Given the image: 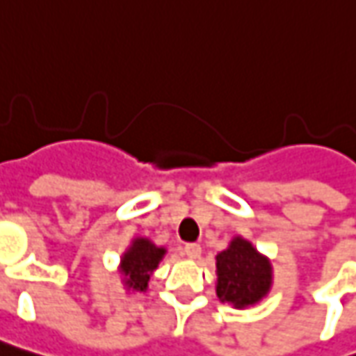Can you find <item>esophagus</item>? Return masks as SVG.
<instances>
[{"label":"esophagus","instance_id":"esophagus-1","mask_svg":"<svg viewBox=\"0 0 356 356\" xmlns=\"http://www.w3.org/2000/svg\"><path fill=\"white\" fill-rule=\"evenodd\" d=\"M185 254L189 256L191 260H197L201 256V246L199 244H187L185 246Z\"/></svg>","mask_w":356,"mask_h":356}]
</instances>
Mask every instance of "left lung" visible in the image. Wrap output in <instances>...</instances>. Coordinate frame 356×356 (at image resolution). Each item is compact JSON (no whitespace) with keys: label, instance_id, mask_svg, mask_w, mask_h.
<instances>
[{"label":"left lung","instance_id":"left-lung-1","mask_svg":"<svg viewBox=\"0 0 356 356\" xmlns=\"http://www.w3.org/2000/svg\"><path fill=\"white\" fill-rule=\"evenodd\" d=\"M272 288V264L242 236L216 256V296L236 309L250 307Z\"/></svg>","mask_w":356,"mask_h":356}]
</instances>
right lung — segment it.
Here are the masks:
<instances>
[{"label": "right lung", "instance_id": "1", "mask_svg": "<svg viewBox=\"0 0 356 356\" xmlns=\"http://www.w3.org/2000/svg\"><path fill=\"white\" fill-rule=\"evenodd\" d=\"M163 246H155L149 238H134L129 248L124 252L120 272L124 276V284L134 291H145L147 282L154 270L165 256Z\"/></svg>", "mask_w": 356, "mask_h": 356}]
</instances>
